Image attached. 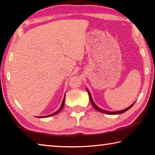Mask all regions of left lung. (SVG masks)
Instances as JSON below:
<instances>
[{"label":"left lung","mask_w":155,"mask_h":155,"mask_svg":"<svg viewBox=\"0 0 155 155\" xmlns=\"http://www.w3.org/2000/svg\"><path fill=\"white\" fill-rule=\"evenodd\" d=\"M87 92H88V94H89V96H90V102H91V104H92V106L94 107V108L95 109H96L97 111H100V112H102V113H103V114H109V115H115V114H123V113H124V112H126L127 111H128V109H130L131 107H133V104H134V103H133L132 105H130V107H128V108H127V109H123V110H121V111H115V112H111V111H105V110H103V109H100V108H98V107H97L96 104H95V103H94V101H93V100H92V98H91V94H90V91H89L88 90H87Z\"/></svg>","instance_id":"obj_1"}]
</instances>
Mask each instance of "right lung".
Returning <instances> with one entry per match:
<instances>
[{
  "label": "right lung",
  "mask_w": 155,
  "mask_h": 155,
  "mask_svg": "<svg viewBox=\"0 0 155 155\" xmlns=\"http://www.w3.org/2000/svg\"><path fill=\"white\" fill-rule=\"evenodd\" d=\"M64 102H65V97H64V101H63V102H62V104H61V107H60V108H59V109L58 110V111H57L56 112H54V113H53V114H51V115H46V116H43V117L41 116V117H50V116H52V115H54L57 114V113H59L60 111H61V110H62L63 107H64Z\"/></svg>",
  "instance_id": "right-lung-1"
}]
</instances>
